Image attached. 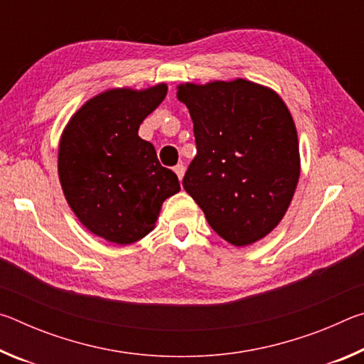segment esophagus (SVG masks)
Returning <instances> with one entry per match:
<instances>
[{
    "instance_id": "1",
    "label": "esophagus",
    "mask_w": 364,
    "mask_h": 364,
    "mask_svg": "<svg viewBox=\"0 0 364 364\" xmlns=\"http://www.w3.org/2000/svg\"><path fill=\"white\" fill-rule=\"evenodd\" d=\"M173 171H175V173H176V176H178V180H183V176H184V171H186V167H184V165L183 164H178L176 165V167L173 168Z\"/></svg>"
}]
</instances>
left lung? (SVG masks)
<instances>
[{"label": "left lung", "mask_w": 364, "mask_h": 364, "mask_svg": "<svg viewBox=\"0 0 364 364\" xmlns=\"http://www.w3.org/2000/svg\"><path fill=\"white\" fill-rule=\"evenodd\" d=\"M194 123L197 156L183 188L213 231L236 247L279 225L297 188V128L274 90L244 78L176 86Z\"/></svg>", "instance_id": "8db88e82"}]
</instances>
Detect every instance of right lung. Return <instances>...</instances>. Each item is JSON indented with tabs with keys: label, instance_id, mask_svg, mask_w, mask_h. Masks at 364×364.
I'll return each mask as SVG.
<instances>
[{
	"label": "right lung",
	"instance_id": "obj_1",
	"mask_svg": "<svg viewBox=\"0 0 364 364\" xmlns=\"http://www.w3.org/2000/svg\"><path fill=\"white\" fill-rule=\"evenodd\" d=\"M168 86L112 88L86 101L59 141L58 173L67 204L86 230L127 245L156 226L165 199L180 191L173 171L138 136Z\"/></svg>",
	"mask_w": 364,
	"mask_h": 364
}]
</instances>
